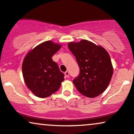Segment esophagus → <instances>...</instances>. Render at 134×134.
I'll use <instances>...</instances> for the list:
<instances>
[{
    "label": "esophagus",
    "mask_w": 134,
    "mask_h": 134,
    "mask_svg": "<svg viewBox=\"0 0 134 134\" xmlns=\"http://www.w3.org/2000/svg\"><path fill=\"white\" fill-rule=\"evenodd\" d=\"M64 75H65V76L66 77V78H68L69 76H70V73H69V72L68 71H66L64 73Z\"/></svg>",
    "instance_id": "esophagus-1"
}]
</instances>
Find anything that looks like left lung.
<instances>
[{"mask_svg":"<svg viewBox=\"0 0 134 134\" xmlns=\"http://www.w3.org/2000/svg\"><path fill=\"white\" fill-rule=\"evenodd\" d=\"M69 49L76 58L80 72L73 82L83 95L94 98L107 88L113 73L110 55L105 48L86 39L70 42Z\"/></svg>","mask_w":134,"mask_h":134,"instance_id":"8db88e82","label":"left lung"}]
</instances>
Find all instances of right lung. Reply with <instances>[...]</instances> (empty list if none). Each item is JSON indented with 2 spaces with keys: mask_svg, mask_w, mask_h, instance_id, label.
<instances>
[{
  "mask_svg": "<svg viewBox=\"0 0 134 134\" xmlns=\"http://www.w3.org/2000/svg\"><path fill=\"white\" fill-rule=\"evenodd\" d=\"M60 44L47 41L29 51L23 62L22 70L26 86L39 98L49 97L59 90L64 81L52 56L61 48Z\"/></svg>",
  "mask_w": 134,
  "mask_h": 134,
  "instance_id": "right-lung-1",
  "label": "right lung"
}]
</instances>
